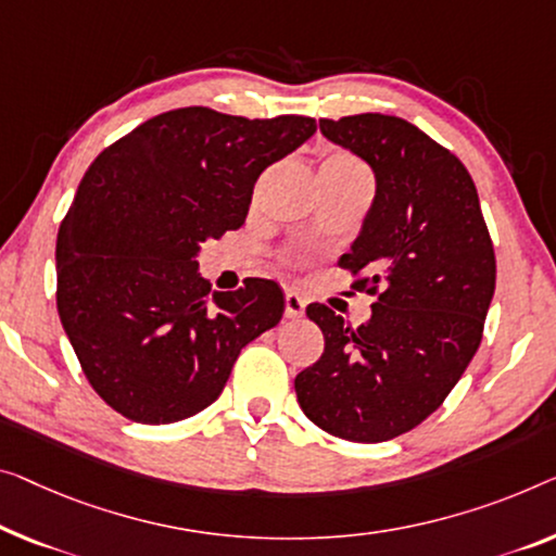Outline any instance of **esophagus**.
Wrapping results in <instances>:
<instances>
[{"instance_id": "obj_1", "label": "esophagus", "mask_w": 556, "mask_h": 556, "mask_svg": "<svg viewBox=\"0 0 556 556\" xmlns=\"http://www.w3.org/2000/svg\"><path fill=\"white\" fill-rule=\"evenodd\" d=\"M304 306H306V302H304L302 296L296 294V292H287V294H285V314H287L289 319L302 317V314H304Z\"/></svg>"}]
</instances>
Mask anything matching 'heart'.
<instances>
[{"instance_id": "obj_1", "label": "heart", "mask_w": 556, "mask_h": 556, "mask_svg": "<svg viewBox=\"0 0 556 556\" xmlns=\"http://www.w3.org/2000/svg\"><path fill=\"white\" fill-rule=\"evenodd\" d=\"M321 169H342L346 174H357V177H367L369 172L364 164L357 160V156L350 152H331L325 162H321Z\"/></svg>"}]
</instances>
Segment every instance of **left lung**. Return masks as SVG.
<instances>
[{"label":"left lung","mask_w":556,"mask_h":556,"mask_svg":"<svg viewBox=\"0 0 556 556\" xmlns=\"http://www.w3.org/2000/svg\"><path fill=\"white\" fill-rule=\"evenodd\" d=\"M319 129L375 169V202L339 267L377 302L357 329L327 304L306 306L325 352L296 375V400L329 434L387 442L421 425L479 350L494 244L467 167L407 119L352 114Z\"/></svg>","instance_id":"obj_1"}]
</instances>
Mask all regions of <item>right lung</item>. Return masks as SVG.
I'll return each mask as SVG.
<instances>
[{"instance_id":"obj_1","label":"right lung","mask_w":556,"mask_h":556,"mask_svg":"<svg viewBox=\"0 0 556 556\" xmlns=\"http://www.w3.org/2000/svg\"><path fill=\"white\" fill-rule=\"evenodd\" d=\"M314 131L302 114L185 106L89 164L56 235V309L89 384L122 417L169 425L210 407L242 346L279 325L277 281L210 292L197 254L244 225L260 174Z\"/></svg>"}]
</instances>
